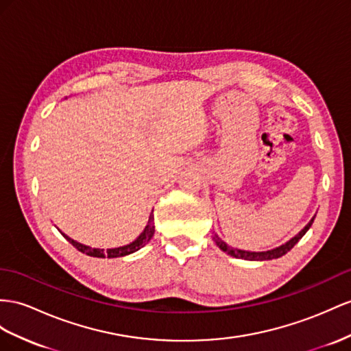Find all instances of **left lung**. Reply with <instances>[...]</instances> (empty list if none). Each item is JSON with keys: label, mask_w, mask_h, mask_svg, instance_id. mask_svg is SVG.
<instances>
[{"label": "left lung", "mask_w": 351, "mask_h": 351, "mask_svg": "<svg viewBox=\"0 0 351 351\" xmlns=\"http://www.w3.org/2000/svg\"><path fill=\"white\" fill-rule=\"evenodd\" d=\"M314 218L305 226L298 234H296L293 239H291L287 243L278 246L276 249H271V250H265V252H250V250H245V249H237V247H232L230 245H227L226 241H223L218 234H213V241L217 243V246L223 250V252H227L228 255L234 256V258H241V259H247V261H267V259H274V258H280L283 256L285 254L289 252V250L298 243V241L302 239V236L305 234V232L308 231V228L311 227Z\"/></svg>", "instance_id": "1"}]
</instances>
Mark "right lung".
Returning <instances> with one entry per match:
<instances>
[{"instance_id": "1", "label": "right lung", "mask_w": 351, "mask_h": 351, "mask_svg": "<svg viewBox=\"0 0 351 351\" xmlns=\"http://www.w3.org/2000/svg\"><path fill=\"white\" fill-rule=\"evenodd\" d=\"M154 215H149V219H148V223H147V227L143 228V231L141 232V236L134 240V241H132V243H129V245H125V246H121V247H114V249H106V250H104V249H96V247H90V246H86V245H82V243H78V241H75V240H73L71 237H68L66 234H64V232H62V234L65 236V239L69 241L71 245H73L75 249H78L80 252H83V254H86V255H88V256H96V258H119V256H125V255H129V254H133V252H136V250H139L142 246H145L148 241L151 240V237L154 236Z\"/></svg>"}]
</instances>
